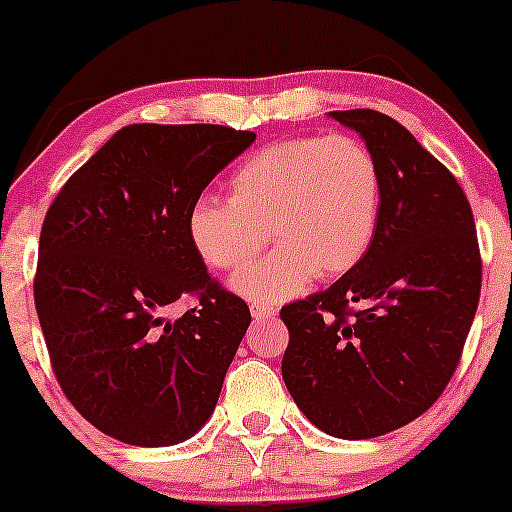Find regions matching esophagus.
<instances>
[{"label": "esophagus", "instance_id": "1", "mask_svg": "<svg viewBox=\"0 0 512 512\" xmlns=\"http://www.w3.org/2000/svg\"><path fill=\"white\" fill-rule=\"evenodd\" d=\"M250 312L255 319H267V317H275L277 307H272V304H252Z\"/></svg>", "mask_w": 512, "mask_h": 512}]
</instances>
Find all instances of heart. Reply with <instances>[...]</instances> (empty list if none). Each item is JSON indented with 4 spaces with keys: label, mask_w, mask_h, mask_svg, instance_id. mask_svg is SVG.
<instances>
[{
    "label": "heart",
    "mask_w": 512,
    "mask_h": 512,
    "mask_svg": "<svg viewBox=\"0 0 512 512\" xmlns=\"http://www.w3.org/2000/svg\"><path fill=\"white\" fill-rule=\"evenodd\" d=\"M381 210L374 153L352 136H304L252 153L230 178V200L200 195L188 237L205 265L235 270L240 297L272 304L294 297L314 275L349 272L369 250Z\"/></svg>",
    "instance_id": "obj_1"
}]
</instances>
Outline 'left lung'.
<instances>
[{
    "label": "left lung",
    "mask_w": 512,
    "mask_h": 512,
    "mask_svg": "<svg viewBox=\"0 0 512 512\" xmlns=\"http://www.w3.org/2000/svg\"><path fill=\"white\" fill-rule=\"evenodd\" d=\"M329 116L379 163V225L347 275L282 307V379L314 426L361 441L406 426L443 394L476 317L480 250L458 180L399 121L371 108Z\"/></svg>",
    "instance_id": "left-lung-1"
}]
</instances>
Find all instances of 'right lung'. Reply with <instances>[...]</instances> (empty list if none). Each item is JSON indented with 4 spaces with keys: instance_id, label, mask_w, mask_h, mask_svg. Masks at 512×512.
<instances>
[{
    "instance_id": "1",
    "label": "right lung",
    "mask_w": 512,
    "mask_h": 512,
    "mask_svg": "<svg viewBox=\"0 0 512 512\" xmlns=\"http://www.w3.org/2000/svg\"><path fill=\"white\" fill-rule=\"evenodd\" d=\"M255 133L133 123L81 165L46 210L34 302L51 369L98 431L173 446L205 426L250 307L210 277L188 210ZM195 296L178 320L170 303Z\"/></svg>"
}]
</instances>
